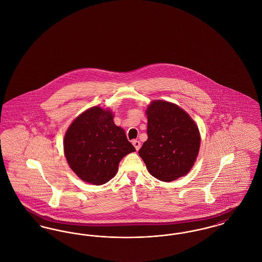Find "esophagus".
<instances>
[{
    "instance_id": "obj_1",
    "label": "esophagus",
    "mask_w": 262,
    "mask_h": 262,
    "mask_svg": "<svg viewBox=\"0 0 262 262\" xmlns=\"http://www.w3.org/2000/svg\"><path fill=\"white\" fill-rule=\"evenodd\" d=\"M132 144L134 145V147H135V149H136L137 151L141 148V142L138 141V140H134V141L132 142Z\"/></svg>"
}]
</instances>
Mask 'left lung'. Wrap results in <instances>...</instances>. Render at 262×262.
I'll list each match as a JSON object with an SVG mask.
<instances>
[{
  "instance_id": "obj_1",
  "label": "left lung",
  "mask_w": 262,
  "mask_h": 262,
  "mask_svg": "<svg viewBox=\"0 0 262 262\" xmlns=\"http://www.w3.org/2000/svg\"><path fill=\"white\" fill-rule=\"evenodd\" d=\"M148 140L139 150L149 172L169 182L188 173L196 161L200 134L191 117L179 106L155 100L148 106Z\"/></svg>"
}]
</instances>
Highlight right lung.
Wrapping results in <instances>:
<instances>
[{
	"mask_svg": "<svg viewBox=\"0 0 262 262\" xmlns=\"http://www.w3.org/2000/svg\"><path fill=\"white\" fill-rule=\"evenodd\" d=\"M124 130L113 122L111 111L95 106L79 115L64 138L70 167L80 179L100 185L116 174L126 155L135 151Z\"/></svg>",
	"mask_w": 262,
	"mask_h": 262,
	"instance_id": "obj_1",
	"label": "right lung"
}]
</instances>
